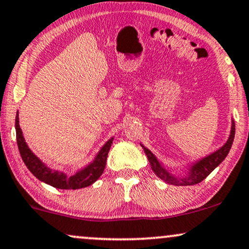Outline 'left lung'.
Wrapping results in <instances>:
<instances>
[{
  "instance_id": "8db88e82",
  "label": "left lung",
  "mask_w": 249,
  "mask_h": 249,
  "mask_svg": "<svg viewBox=\"0 0 249 249\" xmlns=\"http://www.w3.org/2000/svg\"><path fill=\"white\" fill-rule=\"evenodd\" d=\"M234 132H236V126H234V121L232 119V122H231L230 135H229L227 142L220 149H217L216 151L212 152L211 155H208L206 157L199 159L195 164H192L190 168H189L188 174L181 178L175 177L174 174H172L170 171L166 170L164 167V165L156 158V156L149 149L145 148L144 145L141 144V147L143 148L145 155H147L152 171L155 172V174L159 178L164 180L166 183L173 185H192L199 183L204 178H206L224 160L229 154V151H230L231 145H232Z\"/></svg>"
}]
</instances>
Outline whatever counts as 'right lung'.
I'll return each mask as SVG.
<instances>
[{"label": "right lung", "instance_id": "right-lung-1", "mask_svg": "<svg viewBox=\"0 0 249 249\" xmlns=\"http://www.w3.org/2000/svg\"><path fill=\"white\" fill-rule=\"evenodd\" d=\"M16 134L17 143H18L19 152H20L22 160H24L25 165L32 172L33 175L46 184L58 189H66V190H69V189L75 190V189L89 187L101 177V174L105 171L109 149H110L112 140H114V138H111L106 142L92 163L82 168L81 171H78L77 173L71 175V177H67L62 172L52 171L51 168H49L43 163L41 159L33 154L31 149L28 148L27 143L25 142V138L22 135L20 125H19L18 114L16 116Z\"/></svg>", "mask_w": 249, "mask_h": 249}]
</instances>
